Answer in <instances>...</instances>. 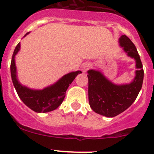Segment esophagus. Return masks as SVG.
<instances>
[{
  "mask_svg": "<svg viewBox=\"0 0 154 154\" xmlns=\"http://www.w3.org/2000/svg\"><path fill=\"white\" fill-rule=\"evenodd\" d=\"M90 67H91L90 63H89V62H84V63L82 65L81 69L83 72H86V71L88 70Z\"/></svg>",
  "mask_w": 154,
  "mask_h": 154,
  "instance_id": "1",
  "label": "esophagus"
}]
</instances>
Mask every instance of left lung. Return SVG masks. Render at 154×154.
<instances>
[{
    "instance_id": "left-lung-1",
    "label": "left lung",
    "mask_w": 154,
    "mask_h": 154,
    "mask_svg": "<svg viewBox=\"0 0 154 154\" xmlns=\"http://www.w3.org/2000/svg\"><path fill=\"white\" fill-rule=\"evenodd\" d=\"M118 42L127 56L136 62L135 76L130 83H114L96 69L87 72L89 106L94 112L106 117H114L127 109L137 99L143 81V69L136 46L125 35H121Z\"/></svg>"
}]
</instances>
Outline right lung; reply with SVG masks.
I'll return each mask as SVG.
<instances>
[{"mask_svg": "<svg viewBox=\"0 0 154 154\" xmlns=\"http://www.w3.org/2000/svg\"><path fill=\"white\" fill-rule=\"evenodd\" d=\"M30 32L25 34L23 38ZM21 44L19 42L14 51L11 63V75L14 89L19 98L28 108L36 112H48L56 109L63 102L65 92L76 76L82 73L81 71L72 72L65 74L55 83L45 87L42 89H31L20 82L17 78L15 56L20 51Z\"/></svg>", "mask_w": 154, "mask_h": 154, "instance_id": "obj_1", "label": "right lung"}]
</instances>
